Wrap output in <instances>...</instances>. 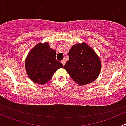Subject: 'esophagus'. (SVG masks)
<instances>
[{
    "instance_id": "1",
    "label": "esophagus",
    "mask_w": 126,
    "mask_h": 126,
    "mask_svg": "<svg viewBox=\"0 0 126 126\" xmlns=\"http://www.w3.org/2000/svg\"><path fill=\"white\" fill-rule=\"evenodd\" d=\"M61 63H62V64H63V65H64V64H65V63H66V62H65V60H62L61 61Z\"/></svg>"
}]
</instances>
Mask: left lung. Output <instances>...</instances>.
Segmentation results:
<instances>
[{"label":"left lung","mask_w":126,"mask_h":126,"mask_svg":"<svg viewBox=\"0 0 126 126\" xmlns=\"http://www.w3.org/2000/svg\"><path fill=\"white\" fill-rule=\"evenodd\" d=\"M68 55L69 59L64 69L77 84L84 85L91 83L98 77L101 70V60L87 43L74 44Z\"/></svg>","instance_id":"obj_1"}]
</instances>
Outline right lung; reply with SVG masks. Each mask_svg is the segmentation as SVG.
I'll use <instances>...</instances> for the list:
<instances>
[{"mask_svg":"<svg viewBox=\"0 0 126 126\" xmlns=\"http://www.w3.org/2000/svg\"><path fill=\"white\" fill-rule=\"evenodd\" d=\"M56 52L47 42L39 43L29 52L25 61L28 77L38 84H45L63 65L56 60Z\"/></svg>","mask_w":126,"mask_h":126,"instance_id":"obj_1","label":"right lung"}]
</instances>
